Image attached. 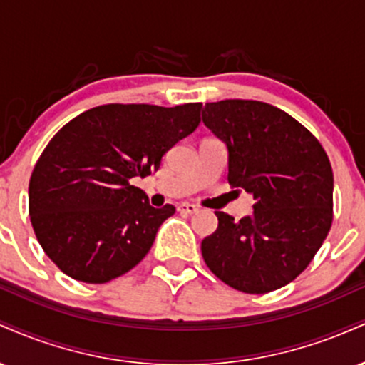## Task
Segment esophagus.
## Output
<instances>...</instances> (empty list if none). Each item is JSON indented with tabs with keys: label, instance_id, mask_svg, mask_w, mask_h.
<instances>
[{
	"label": "esophagus",
	"instance_id": "obj_1",
	"mask_svg": "<svg viewBox=\"0 0 365 365\" xmlns=\"http://www.w3.org/2000/svg\"><path fill=\"white\" fill-rule=\"evenodd\" d=\"M178 212H183V215H195V212H199V207L195 206V204H190V202H182L178 204Z\"/></svg>",
	"mask_w": 365,
	"mask_h": 365
}]
</instances>
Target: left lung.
Listing matches in <instances>:
<instances>
[{"mask_svg":"<svg viewBox=\"0 0 365 365\" xmlns=\"http://www.w3.org/2000/svg\"><path fill=\"white\" fill-rule=\"evenodd\" d=\"M202 121L228 150L230 185L255 200L240 221L216 211L217 230L200 244L204 261L235 290H278L309 266L331 228L329 159L304 125L267 103H206Z\"/></svg>","mask_w":365,"mask_h":365,"instance_id":"1","label":"left lung"}]
</instances>
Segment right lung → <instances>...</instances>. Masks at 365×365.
Returning <instances> with one entry per match:
<instances>
[{
    "instance_id": "right-lung-1",
    "label": "right lung",
    "mask_w": 365,
    "mask_h": 365,
    "mask_svg": "<svg viewBox=\"0 0 365 365\" xmlns=\"http://www.w3.org/2000/svg\"><path fill=\"white\" fill-rule=\"evenodd\" d=\"M202 104H104L83 111L46 145L29 183V215L48 257L70 278L106 283L135 267L163 221L132 185L200 123Z\"/></svg>"
}]
</instances>
